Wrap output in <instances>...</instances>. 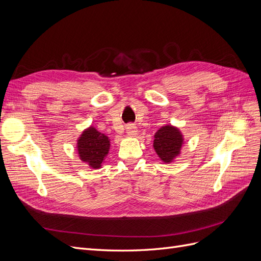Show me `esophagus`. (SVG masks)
Instances as JSON below:
<instances>
[{
	"instance_id": "34e87169",
	"label": "esophagus",
	"mask_w": 261,
	"mask_h": 261,
	"mask_svg": "<svg viewBox=\"0 0 261 261\" xmlns=\"http://www.w3.org/2000/svg\"><path fill=\"white\" fill-rule=\"evenodd\" d=\"M126 134H127V136H129V137L136 136L137 135V127L133 124L127 125V127H126Z\"/></svg>"
}]
</instances>
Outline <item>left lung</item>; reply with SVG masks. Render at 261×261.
Segmentation results:
<instances>
[{
  "mask_svg": "<svg viewBox=\"0 0 261 261\" xmlns=\"http://www.w3.org/2000/svg\"><path fill=\"white\" fill-rule=\"evenodd\" d=\"M153 149L159 159L164 163H172L180 155L184 146V135L177 126L164 124L154 134Z\"/></svg>",
  "mask_w": 261,
  "mask_h": 261,
  "instance_id": "obj_1",
  "label": "left lung"
}]
</instances>
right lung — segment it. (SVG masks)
<instances>
[{"mask_svg": "<svg viewBox=\"0 0 261 261\" xmlns=\"http://www.w3.org/2000/svg\"><path fill=\"white\" fill-rule=\"evenodd\" d=\"M111 148V139L90 125L85 128L76 140L77 154L89 168L98 170L102 168Z\"/></svg>", "mask_w": 261, "mask_h": 261, "instance_id": "1", "label": "right lung"}]
</instances>
